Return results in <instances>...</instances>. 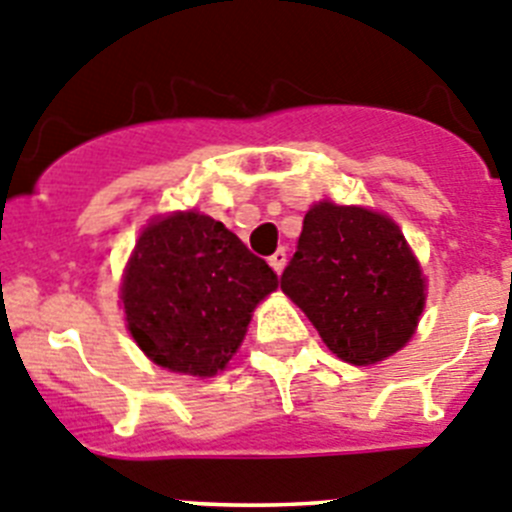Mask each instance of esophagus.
I'll return each mask as SVG.
<instances>
[{"label": "esophagus", "mask_w": 512, "mask_h": 512, "mask_svg": "<svg viewBox=\"0 0 512 512\" xmlns=\"http://www.w3.org/2000/svg\"><path fill=\"white\" fill-rule=\"evenodd\" d=\"M269 264H271V269L277 271V274H282L284 264H287V251H284V248H277V251L269 256Z\"/></svg>", "instance_id": "obj_1"}]
</instances>
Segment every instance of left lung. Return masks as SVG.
I'll list each match as a JSON object with an SVG mask.
<instances>
[{"instance_id":"obj_1","label":"left lung","mask_w":512,"mask_h":512,"mask_svg":"<svg viewBox=\"0 0 512 512\" xmlns=\"http://www.w3.org/2000/svg\"><path fill=\"white\" fill-rule=\"evenodd\" d=\"M423 274L387 215L320 202L305 215L282 292L302 307L325 346L366 366L400 351L423 312Z\"/></svg>"}]
</instances>
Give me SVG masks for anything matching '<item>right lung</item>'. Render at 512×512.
<instances>
[{
	"label": "right lung",
	"instance_id": "right-lung-1",
	"mask_svg": "<svg viewBox=\"0 0 512 512\" xmlns=\"http://www.w3.org/2000/svg\"><path fill=\"white\" fill-rule=\"evenodd\" d=\"M277 274L200 212H176L140 233L122 279L125 318L146 356L171 372L212 377L238 351L253 307Z\"/></svg>",
	"mask_w": 512,
	"mask_h": 512
}]
</instances>
